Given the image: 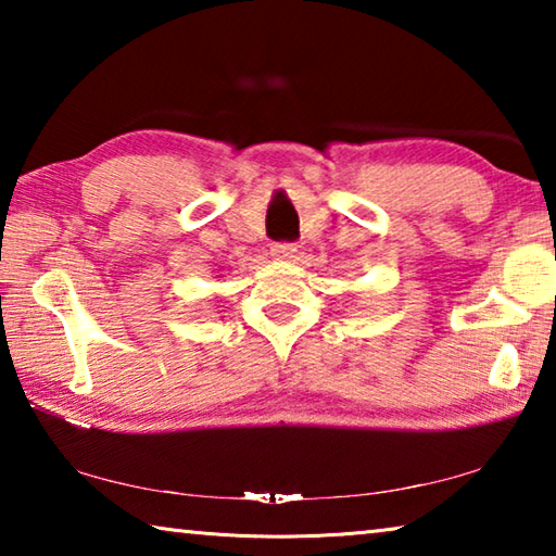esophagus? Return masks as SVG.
<instances>
[{"instance_id": "obj_1", "label": "esophagus", "mask_w": 556, "mask_h": 556, "mask_svg": "<svg viewBox=\"0 0 556 556\" xmlns=\"http://www.w3.org/2000/svg\"><path fill=\"white\" fill-rule=\"evenodd\" d=\"M271 255H275L277 260L294 262L299 250H296V244H291V242H277V244H271Z\"/></svg>"}]
</instances>
